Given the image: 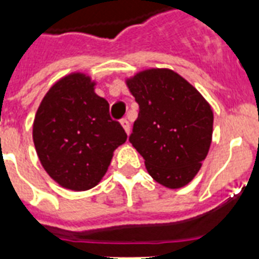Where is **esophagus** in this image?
Returning <instances> with one entry per match:
<instances>
[{
    "label": "esophagus",
    "mask_w": 259,
    "mask_h": 259,
    "mask_svg": "<svg viewBox=\"0 0 259 259\" xmlns=\"http://www.w3.org/2000/svg\"><path fill=\"white\" fill-rule=\"evenodd\" d=\"M121 125H122V127L125 129L126 134L129 136V133H130V123H129V121H127V119H122Z\"/></svg>",
    "instance_id": "34e87169"
}]
</instances>
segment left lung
I'll return each instance as SVG.
<instances>
[{
	"mask_svg": "<svg viewBox=\"0 0 259 259\" xmlns=\"http://www.w3.org/2000/svg\"><path fill=\"white\" fill-rule=\"evenodd\" d=\"M140 107L130 142L158 184L177 189L200 170L212 141L211 105L169 68H148L126 78Z\"/></svg>",
	"mask_w": 259,
	"mask_h": 259,
	"instance_id": "left-lung-1",
	"label": "left lung"
}]
</instances>
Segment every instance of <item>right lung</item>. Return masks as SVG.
Instances as JSON below:
<instances>
[{"mask_svg": "<svg viewBox=\"0 0 259 259\" xmlns=\"http://www.w3.org/2000/svg\"><path fill=\"white\" fill-rule=\"evenodd\" d=\"M95 86L90 75L71 72L47 91L34 115L32 136L42 168L60 187L75 192L95 187L114 150L127 140Z\"/></svg>", "mask_w": 259, "mask_h": 259, "instance_id": "1", "label": "right lung"}]
</instances>
